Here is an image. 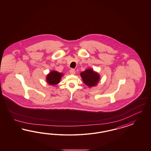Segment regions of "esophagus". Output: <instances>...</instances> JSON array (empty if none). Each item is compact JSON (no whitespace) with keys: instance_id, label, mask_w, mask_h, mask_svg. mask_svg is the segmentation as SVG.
<instances>
[{"instance_id":"obj_1","label":"esophagus","mask_w":151,"mask_h":151,"mask_svg":"<svg viewBox=\"0 0 151 151\" xmlns=\"http://www.w3.org/2000/svg\"><path fill=\"white\" fill-rule=\"evenodd\" d=\"M70 73L72 75H74L75 73V70L73 69H71L70 70Z\"/></svg>"}]
</instances>
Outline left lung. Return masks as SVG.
<instances>
[{"instance_id": "left-lung-1", "label": "left lung", "mask_w": 151, "mask_h": 151, "mask_svg": "<svg viewBox=\"0 0 151 151\" xmlns=\"http://www.w3.org/2000/svg\"><path fill=\"white\" fill-rule=\"evenodd\" d=\"M83 82L88 86L91 87L97 85L100 80V75L99 73L95 72L91 69L86 70L80 73Z\"/></svg>"}]
</instances>
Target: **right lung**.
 Segmentation results:
<instances>
[{
    "mask_svg": "<svg viewBox=\"0 0 151 151\" xmlns=\"http://www.w3.org/2000/svg\"><path fill=\"white\" fill-rule=\"evenodd\" d=\"M63 76V73H60L56 71H52L46 76V81L50 85H55L59 83Z\"/></svg>",
    "mask_w": 151,
    "mask_h": 151,
    "instance_id": "right-lung-1",
    "label": "right lung"
}]
</instances>
